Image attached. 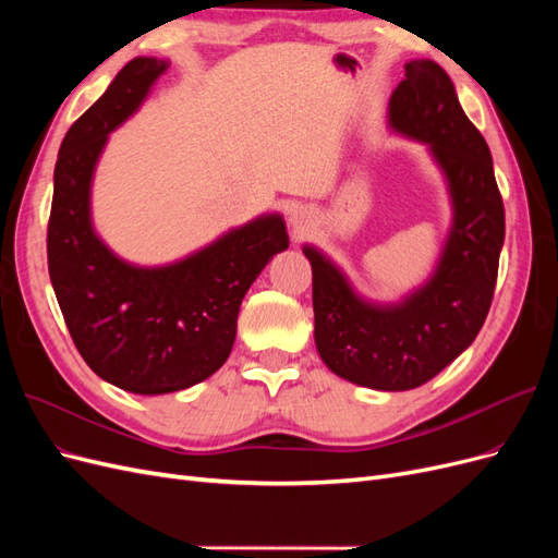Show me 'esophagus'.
I'll return each instance as SVG.
<instances>
[{"label":"esophagus","mask_w":558,"mask_h":558,"mask_svg":"<svg viewBox=\"0 0 558 558\" xmlns=\"http://www.w3.org/2000/svg\"><path fill=\"white\" fill-rule=\"evenodd\" d=\"M289 223H291V228L295 232H305L310 228V223H312V216H310V211L305 207H295V209H291Z\"/></svg>","instance_id":"34e87169"}]
</instances>
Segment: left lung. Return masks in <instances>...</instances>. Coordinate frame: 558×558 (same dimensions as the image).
<instances>
[{"label": "left lung", "instance_id": "8db88e82", "mask_svg": "<svg viewBox=\"0 0 558 558\" xmlns=\"http://www.w3.org/2000/svg\"><path fill=\"white\" fill-rule=\"evenodd\" d=\"M386 123L428 148L451 202V226L433 275L398 302L363 298L342 267L305 244L312 263L314 342L330 373L375 391H410L475 342L494 300L505 209L494 160L461 109L447 72L410 60Z\"/></svg>", "mask_w": 558, "mask_h": 558}]
</instances>
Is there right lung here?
Here are the masks:
<instances>
[{
	"label": "right lung",
	"instance_id": "1",
	"mask_svg": "<svg viewBox=\"0 0 558 558\" xmlns=\"http://www.w3.org/2000/svg\"><path fill=\"white\" fill-rule=\"evenodd\" d=\"M167 66L160 58L130 60L64 134L48 221V275L78 353L97 377L137 396L211 377L230 356L251 283L289 248L277 211L165 265H134L99 238L90 209L99 156Z\"/></svg>",
	"mask_w": 558,
	"mask_h": 558
}]
</instances>
